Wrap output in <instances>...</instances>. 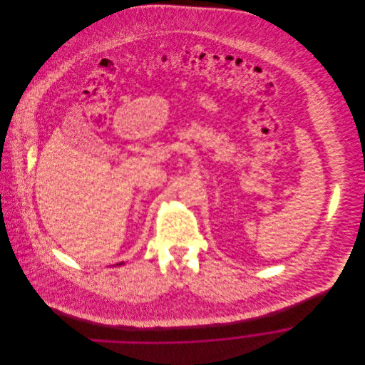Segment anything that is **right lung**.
Returning <instances> with one entry per match:
<instances>
[{
  "label": "right lung",
  "instance_id": "obj_1",
  "mask_svg": "<svg viewBox=\"0 0 365 365\" xmlns=\"http://www.w3.org/2000/svg\"><path fill=\"white\" fill-rule=\"evenodd\" d=\"M120 264H123V262H120ZM120 264H116V265H120Z\"/></svg>",
  "mask_w": 365,
  "mask_h": 365
}]
</instances>
